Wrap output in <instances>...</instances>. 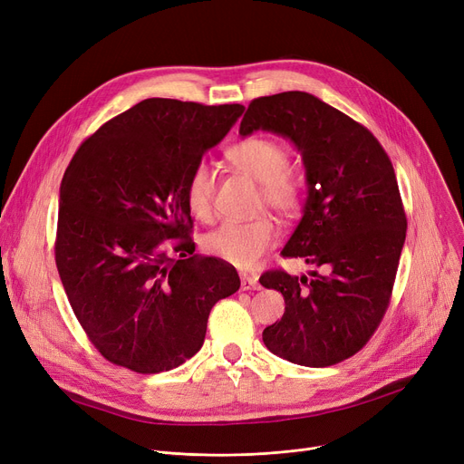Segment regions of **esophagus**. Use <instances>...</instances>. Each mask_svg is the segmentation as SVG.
Masks as SVG:
<instances>
[{"label": "esophagus", "instance_id": "esophagus-1", "mask_svg": "<svg viewBox=\"0 0 464 464\" xmlns=\"http://www.w3.org/2000/svg\"><path fill=\"white\" fill-rule=\"evenodd\" d=\"M240 287L248 291V289H259V282L256 275H248V273H240Z\"/></svg>", "mask_w": 464, "mask_h": 464}]
</instances>
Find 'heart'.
<instances>
[{"mask_svg":"<svg viewBox=\"0 0 464 464\" xmlns=\"http://www.w3.org/2000/svg\"><path fill=\"white\" fill-rule=\"evenodd\" d=\"M229 160L248 177L261 184L263 201L282 214H294L304 195V175L289 167L287 149L271 137H248L229 149ZM214 167L201 160L186 179V205L189 212L207 222L214 212ZM278 237L271 218L227 219L205 235V250L238 269H252Z\"/></svg>","mask_w":464,"mask_h":464,"instance_id":"heart-1","label":"heart"}]
</instances>
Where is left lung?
<instances>
[{
  "label": "left lung",
  "instance_id": "obj_1",
  "mask_svg": "<svg viewBox=\"0 0 464 464\" xmlns=\"http://www.w3.org/2000/svg\"><path fill=\"white\" fill-rule=\"evenodd\" d=\"M257 130L287 137L306 169L303 218L282 256L325 269L259 278L285 301L263 343L303 367H331L369 343L392 301L408 226L395 170L367 128L306 92L254 100L238 133Z\"/></svg>",
  "mask_w": 464,
  "mask_h": 464
}]
</instances>
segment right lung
I'll return each instance as SVG.
<instances>
[{"mask_svg": "<svg viewBox=\"0 0 464 464\" xmlns=\"http://www.w3.org/2000/svg\"><path fill=\"white\" fill-rule=\"evenodd\" d=\"M245 107L150 97L88 137L60 186L56 266L69 304L107 361L177 369L205 343L235 266L195 252L186 179Z\"/></svg>", "mask_w": 464, "mask_h": 464, "instance_id": "obj_1", "label": "right lung"}]
</instances>
